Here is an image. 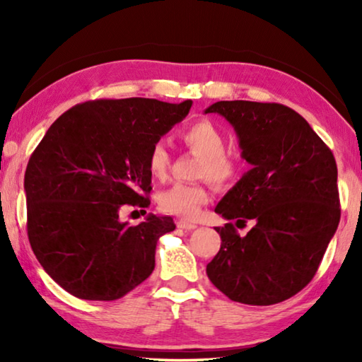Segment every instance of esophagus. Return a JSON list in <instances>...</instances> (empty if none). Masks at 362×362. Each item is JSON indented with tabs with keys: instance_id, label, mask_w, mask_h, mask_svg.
<instances>
[{
	"instance_id": "1",
	"label": "esophagus",
	"mask_w": 362,
	"mask_h": 362,
	"mask_svg": "<svg viewBox=\"0 0 362 362\" xmlns=\"http://www.w3.org/2000/svg\"><path fill=\"white\" fill-rule=\"evenodd\" d=\"M177 228H182V230H194L196 228V223L193 222H188V220H179L177 222Z\"/></svg>"
}]
</instances>
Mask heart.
<instances>
[{
	"instance_id": "obj_1",
	"label": "heart",
	"mask_w": 362,
	"mask_h": 362,
	"mask_svg": "<svg viewBox=\"0 0 362 362\" xmlns=\"http://www.w3.org/2000/svg\"><path fill=\"white\" fill-rule=\"evenodd\" d=\"M182 140L201 156L198 166L201 179H209L216 185H228L238 175L240 163L226 153V136L214 122L207 119L194 122L182 132ZM169 163L170 155L166 145L161 142L153 145L146 159L150 174L156 179H164ZM209 199L211 193L203 183H175L159 193L158 204L163 212L192 220L199 216Z\"/></svg>"
}]
</instances>
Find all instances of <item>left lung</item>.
Returning <instances> with one entry per match:
<instances>
[{"mask_svg": "<svg viewBox=\"0 0 362 362\" xmlns=\"http://www.w3.org/2000/svg\"><path fill=\"white\" fill-rule=\"evenodd\" d=\"M204 113L235 127L252 166L216 212L255 222L246 236L231 222L217 226L222 244L207 276L233 302H283L313 279L339 226L335 158L303 116L281 103L222 100Z\"/></svg>", "mask_w": 362, "mask_h": 362, "instance_id": "1", "label": "left lung"}]
</instances>
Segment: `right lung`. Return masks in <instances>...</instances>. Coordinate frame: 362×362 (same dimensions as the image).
<instances>
[{
    "mask_svg": "<svg viewBox=\"0 0 362 362\" xmlns=\"http://www.w3.org/2000/svg\"><path fill=\"white\" fill-rule=\"evenodd\" d=\"M156 99L78 103L52 122L25 170L27 231L45 272L71 296L116 300L155 269L173 217L129 226L122 206L148 207V153L192 108Z\"/></svg>",
    "mask_w": 362,
    "mask_h": 362,
    "instance_id": "add662e5",
    "label": "right lung"
}]
</instances>
